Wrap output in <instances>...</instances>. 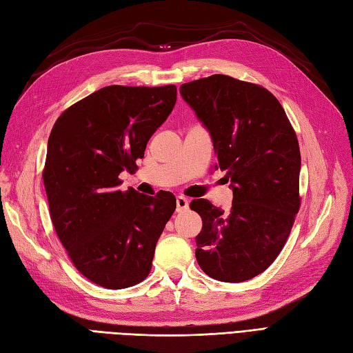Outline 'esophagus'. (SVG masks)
Masks as SVG:
<instances>
[{"label": "esophagus", "instance_id": "obj_1", "mask_svg": "<svg viewBox=\"0 0 353 353\" xmlns=\"http://www.w3.org/2000/svg\"><path fill=\"white\" fill-rule=\"evenodd\" d=\"M188 208V201L185 199L184 196H178L176 197V211L178 212H183Z\"/></svg>", "mask_w": 353, "mask_h": 353}]
</instances>
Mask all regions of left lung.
I'll list each match as a JSON object with an SVG mask.
<instances>
[{
    "label": "left lung",
    "instance_id": "8db88e82",
    "mask_svg": "<svg viewBox=\"0 0 353 353\" xmlns=\"http://www.w3.org/2000/svg\"><path fill=\"white\" fill-rule=\"evenodd\" d=\"M208 128L216 169L226 170L234 201L229 211L194 199L202 217L196 261L220 281L259 276L285 247L301 206L296 133L272 94L252 82L212 74L179 87Z\"/></svg>",
    "mask_w": 353,
    "mask_h": 353
}]
</instances>
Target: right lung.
<instances>
[{
	"label": "right lung",
	"instance_id": "obj_1",
	"mask_svg": "<svg viewBox=\"0 0 353 353\" xmlns=\"http://www.w3.org/2000/svg\"><path fill=\"white\" fill-rule=\"evenodd\" d=\"M175 101V85H110L67 108L50 132L43 168L50 220L76 270L101 288L148 277L176 208L169 192L152 197L118 188V175L137 168Z\"/></svg>",
	"mask_w": 353,
	"mask_h": 353
}]
</instances>
